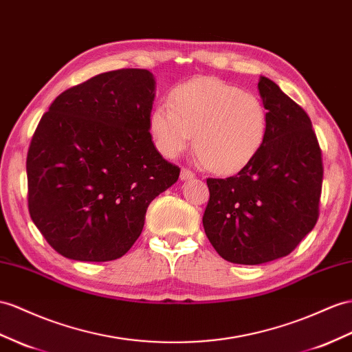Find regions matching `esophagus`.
<instances>
[{
	"mask_svg": "<svg viewBox=\"0 0 352 352\" xmlns=\"http://www.w3.org/2000/svg\"><path fill=\"white\" fill-rule=\"evenodd\" d=\"M179 178H182L183 182H187V179H192V178H195V174L192 173L190 169L183 168V169H182V174H179Z\"/></svg>",
	"mask_w": 352,
	"mask_h": 352,
	"instance_id": "esophagus-1",
	"label": "esophagus"
}]
</instances>
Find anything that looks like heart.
<instances>
[{
	"instance_id": "obj_1",
	"label": "heart",
	"mask_w": 352,
	"mask_h": 352,
	"mask_svg": "<svg viewBox=\"0 0 352 352\" xmlns=\"http://www.w3.org/2000/svg\"><path fill=\"white\" fill-rule=\"evenodd\" d=\"M267 110L262 99L219 78H192L175 86L168 104L148 116L156 148L177 157L193 141L199 160L220 174L236 173L262 150L267 135Z\"/></svg>"
}]
</instances>
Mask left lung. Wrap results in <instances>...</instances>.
I'll use <instances>...</instances> for the list:
<instances>
[{"label":"left lung","instance_id":"obj_1","mask_svg":"<svg viewBox=\"0 0 352 352\" xmlns=\"http://www.w3.org/2000/svg\"><path fill=\"white\" fill-rule=\"evenodd\" d=\"M267 135L258 155L229 178H208L204 229L228 262L262 265L288 256L318 220L321 148L309 116L260 77Z\"/></svg>","mask_w":352,"mask_h":352}]
</instances>
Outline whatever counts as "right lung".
I'll use <instances>...</instances> for the list:
<instances>
[{"label":"right lung","instance_id":"1","mask_svg":"<svg viewBox=\"0 0 352 352\" xmlns=\"http://www.w3.org/2000/svg\"><path fill=\"white\" fill-rule=\"evenodd\" d=\"M155 85L147 69L110 71L62 92L43 114L26 157L28 208L60 256L122 257L150 202L178 179L151 141Z\"/></svg>","mask_w":352,"mask_h":352}]
</instances>
